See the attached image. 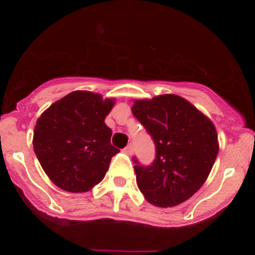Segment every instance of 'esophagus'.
<instances>
[{
    "mask_svg": "<svg viewBox=\"0 0 255 255\" xmlns=\"http://www.w3.org/2000/svg\"><path fill=\"white\" fill-rule=\"evenodd\" d=\"M132 150H134V147H132V144H131V143L128 144V145H126V147L124 148V152H125L126 154H131Z\"/></svg>",
    "mask_w": 255,
    "mask_h": 255,
    "instance_id": "obj_1",
    "label": "esophagus"
}]
</instances>
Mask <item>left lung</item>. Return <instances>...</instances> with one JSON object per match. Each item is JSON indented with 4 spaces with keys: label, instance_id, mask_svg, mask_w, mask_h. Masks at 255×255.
Returning <instances> with one entry per match:
<instances>
[{
    "label": "left lung",
    "instance_id": "left-lung-1",
    "mask_svg": "<svg viewBox=\"0 0 255 255\" xmlns=\"http://www.w3.org/2000/svg\"><path fill=\"white\" fill-rule=\"evenodd\" d=\"M131 112L155 147L150 164H141L132 157L139 190L158 207L188 200L204 184L218 154L213 124L175 94L136 101Z\"/></svg>",
    "mask_w": 255,
    "mask_h": 255
}]
</instances>
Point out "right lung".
Instances as JSON below:
<instances>
[{
	"instance_id": "add662e5",
	"label": "right lung",
	"mask_w": 255,
	"mask_h": 255,
	"mask_svg": "<svg viewBox=\"0 0 255 255\" xmlns=\"http://www.w3.org/2000/svg\"><path fill=\"white\" fill-rule=\"evenodd\" d=\"M112 106L114 101H102L100 94L78 91L53 103L38 119L33 138L35 155L62 190L88 191L105 177L119 152L105 124Z\"/></svg>"
}]
</instances>
